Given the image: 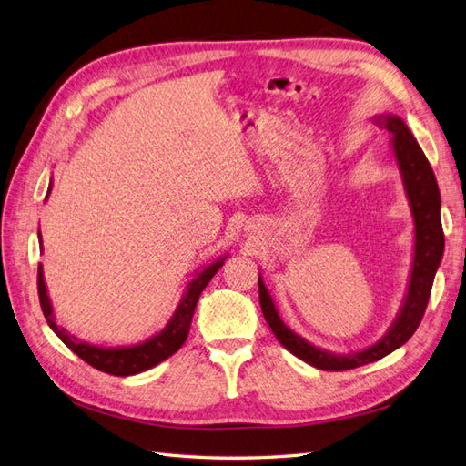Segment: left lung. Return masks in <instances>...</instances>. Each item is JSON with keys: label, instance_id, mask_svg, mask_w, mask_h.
Returning a JSON list of instances; mask_svg holds the SVG:
<instances>
[{"label": "left lung", "instance_id": "1", "mask_svg": "<svg viewBox=\"0 0 466 466\" xmlns=\"http://www.w3.org/2000/svg\"><path fill=\"white\" fill-rule=\"evenodd\" d=\"M380 129L390 133V149L395 155L397 167L400 171L402 187L409 199L412 223H415V253H412L410 277L407 285V295L402 299L400 311L392 320L389 330L377 343L367 349L353 350L347 355H335L330 350L315 347L307 339L289 329L281 315H279L275 301L259 275V303L265 320L289 353H293L305 363L323 370H347L363 367L387 357L392 350L402 347L420 325L422 315L431 297L432 281L444 253V235L441 223V193L437 177L432 173L425 153L412 137L407 123L392 113H382L373 119Z\"/></svg>", "mask_w": 466, "mask_h": 466}]
</instances>
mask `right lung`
Listing matches in <instances>:
<instances>
[{
	"label": "right lung",
	"instance_id": "1",
	"mask_svg": "<svg viewBox=\"0 0 466 466\" xmlns=\"http://www.w3.org/2000/svg\"><path fill=\"white\" fill-rule=\"evenodd\" d=\"M51 187L54 183L49 181L47 195L51 193ZM46 195V198H47ZM39 243H41V233L37 231ZM227 259L225 257H219L209 265H203V268H198L193 273V279L185 287V291L181 295V301L175 309V313L167 320L159 333H155L153 337L141 340L137 345H126V347H99V345H91L86 343V340L77 339L76 335L67 333L64 327H59L56 323V315H54V307H51V299L47 295V287H46V279H44V267L39 265L37 268V293H39V303H41V311H44L47 325L51 330L64 340V343L74 350L77 357H81L89 363L91 367H96L103 373L116 375V377H129V375H137L143 373L155 365H159L161 360L171 357L173 353H177L181 345L185 343V339L189 335V327H191V319L195 313V307H198L199 295L203 293V289L207 283L211 281L213 275L219 271Z\"/></svg>",
	"mask_w": 466,
	"mask_h": 466
}]
</instances>
